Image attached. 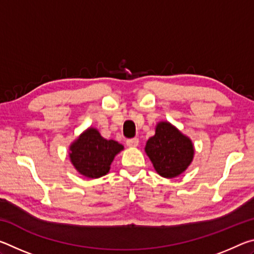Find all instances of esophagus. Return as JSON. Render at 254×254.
Here are the masks:
<instances>
[{
  "label": "esophagus",
  "instance_id": "obj_1",
  "mask_svg": "<svg viewBox=\"0 0 254 254\" xmlns=\"http://www.w3.org/2000/svg\"><path fill=\"white\" fill-rule=\"evenodd\" d=\"M127 145L128 148H135L139 145V139L136 137H133V139H128L127 140Z\"/></svg>",
  "mask_w": 254,
  "mask_h": 254
}]
</instances>
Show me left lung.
Wrapping results in <instances>:
<instances>
[{
    "instance_id": "8db88e82",
    "label": "left lung",
    "mask_w": 254,
    "mask_h": 254,
    "mask_svg": "<svg viewBox=\"0 0 254 254\" xmlns=\"http://www.w3.org/2000/svg\"><path fill=\"white\" fill-rule=\"evenodd\" d=\"M144 150L157 173L165 178L183 174L194 158L191 140L169 122L157 124L156 134L147 141Z\"/></svg>"
}]
</instances>
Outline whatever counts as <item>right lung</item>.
Returning <instances> with one entry per match:
<instances>
[{"mask_svg":"<svg viewBox=\"0 0 254 254\" xmlns=\"http://www.w3.org/2000/svg\"><path fill=\"white\" fill-rule=\"evenodd\" d=\"M70 161L80 175L87 178H100L110 171L114 157L123 145L114 140H106L96 128L89 127L70 144Z\"/></svg>","mask_w":254,"mask_h":254,"instance_id":"obj_1","label":"right lung"}]
</instances>
